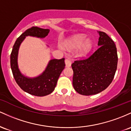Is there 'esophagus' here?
<instances>
[{"label":"esophagus","instance_id":"34e87169","mask_svg":"<svg viewBox=\"0 0 131 131\" xmlns=\"http://www.w3.org/2000/svg\"><path fill=\"white\" fill-rule=\"evenodd\" d=\"M65 63L66 67H70L71 66V61L69 58H66L65 59Z\"/></svg>","mask_w":131,"mask_h":131}]
</instances>
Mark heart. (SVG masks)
<instances>
[{
	"mask_svg": "<svg viewBox=\"0 0 131 131\" xmlns=\"http://www.w3.org/2000/svg\"><path fill=\"white\" fill-rule=\"evenodd\" d=\"M86 36L83 35H79L73 37L70 40L69 48L70 49H75L80 48V54L84 56L92 49V42L91 41H86Z\"/></svg>",
	"mask_w": 131,
	"mask_h": 131,
	"instance_id": "b5f03b06",
	"label": "heart"
}]
</instances>
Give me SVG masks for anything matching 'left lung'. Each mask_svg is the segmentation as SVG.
<instances>
[{
	"label": "left lung",
	"instance_id": "left-lung-1",
	"mask_svg": "<svg viewBox=\"0 0 131 131\" xmlns=\"http://www.w3.org/2000/svg\"><path fill=\"white\" fill-rule=\"evenodd\" d=\"M98 48L86 58L72 64L73 86L82 95H92L105 90L112 82L117 69V54L115 44L105 32L98 31Z\"/></svg>",
	"mask_w": 131,
	"mask_h": 131
}]
</instances>
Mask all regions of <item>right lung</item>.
<instances>
[{
  "label": "right lung",
  "instance_id": "right-lung-1",
  "mask_svg": "<svg viewBox=\"0 0 131 131\" xmlns=\"http://www.w3.org/2000/svg\"><path fill=\"white\" fill-rule=\"evenodd\" d=\"M49 32V29L38 26H32L27 29L17 38L10 54V66L16 82L23 91L35 96H46L54 90L59 77L65 67L64 58L51 60L42 75L34 79H29L21 75L18 68L17 56L19 46L26 36L45 38Z\"/></svg>",
  "mask_w": 131,
  "mask_h": 131
}]
</instances>
